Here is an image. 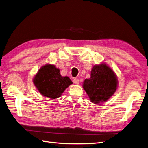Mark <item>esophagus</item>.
<instances>
[{"mask_svg": "<svg viewBox=\"0 0 148 148\" xmlns=\"http://www.w3.org/2000/svg\"><path fill=\"white\" fill-rule=\"evenodd\" d=\"M73 83H74L75 84H78L79 83V79H78V78H74L73 80Z\"/></svg>", "mask_w": 148, "mask_h": 148, "instance_id": "obj_1", "label": "esophagus"}]
</instances>
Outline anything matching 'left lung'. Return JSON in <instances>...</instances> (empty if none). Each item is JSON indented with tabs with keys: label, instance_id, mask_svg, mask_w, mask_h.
<instances>
[{
	"label": "left lung",
	"instance_id": "8db88e82",
	"mask_svg": "<svg viewBox=\"0 0 148 148\" xmlns=\"http://www.w3.org/2000/svg\"><path fill=\"white\" fill-rule=\"evenodd\" d=\"M118 87L117 77L104 62L93 66L91 77L85 79L83 88L94 104H101L108 100Z\"/></svg>",
	"mask_w": 148,
	"mask_h": 148
}]
</instances>
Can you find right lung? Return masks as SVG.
Listing matches in <instances>:
<instances>
[{
    "label": "right lung",
    "mask_w": 148,
    "mask_h": 148,
    "mask_svg": "<svg viewBox=\"0 0 148 148\" xmlns=\"http://www.w3.org/2000/svg\"><path fill=\"white\" fill-rule=\"evenodd\" d=\"M33 82L43 96L52 99L60 97L65 89L73 84L68 77H62L59 69L51 64L41 67Z\"/></svg>",
    "instance_id": "right-lung-1"
}]
</instances>
